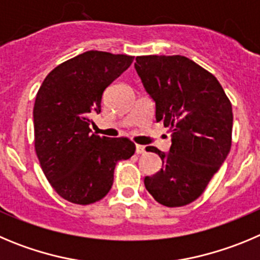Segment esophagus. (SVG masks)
<instances>
[{
  "mask_svg": "<svg viewBox=\"0 0 260 260\" xmlns=\"http://www.w3.org/2000/svg\"><path fill=\"white\" fill-rule=\"evenodd\" d=\"M137 153L138 154L146 153V147H144V146H139V144H137Z\"/></svg>",
  "mask_w": 260,
  "mask_h": 260,
  "instance_id": "obj_1",
  "label": "esophagus"
}]
</instances>
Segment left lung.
<instances>
[{
	"mask_svg": "<svg viewBox=\"0 0 260 260\" xmlns=\"http://www.w3.org/2000/svg\"><path fill=\"white\" fill-rule=\"evenodd\" d=\"M135 70L156 102V121L171 133L162 169L144 178L157 202L179 208L193 202L224 162L232 146V104L215 76L182 55L137 56Z\"/></svg>",
	"mask_w": 260,
	"mask_h": 260,
	"instance_id": "obj_1",
	"label": "left lung"
}]
</instances>
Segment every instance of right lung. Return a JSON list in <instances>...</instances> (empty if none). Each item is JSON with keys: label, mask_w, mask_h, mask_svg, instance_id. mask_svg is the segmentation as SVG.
<instances>
[{"label": "right lung", "mask_w": 260, "mask_h": 260, "mask_svg": "<svg viewBox=\"0 0 260 260\" xmlns=\"http://www.w3.org/2000/svg\"><path fill=\"white\" fill-rule=\"evenodd\" d=\"M133 60L125 54L86 51L55 67L38 89L33 108L36 154L54 190L72 204L103 199L113 184L116 164L135 153L127 138L90 133L103 91Z\"/></svg>", "instance_id": "right-lung-1"}]
</instances>
